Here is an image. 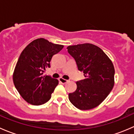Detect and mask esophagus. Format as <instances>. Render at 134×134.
Returning <instances> with one entry per match:
<instances>
[{
	"mask_svg": "<svg viewBox=\"0 0 134 134\" xmlns=\"http://www.w3.org/2000/svg\"><path fill=\"white\" fill-rule=\"evenodd\" d=\"M59 81L61 82V83H63V84H65V83H67V82H69V81L67 80L63 79V78H59Z\"/></svg>",
	"mask_w": 134,
	"mask_h": 134,
	"instance_id": "34e87169",
	"label": "esophagus"
}]
</instances>
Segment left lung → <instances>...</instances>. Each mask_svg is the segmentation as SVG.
I'll return each mask as SVG.
<instances>
[{
  "mask_svg": "<svg viewBox=\"0 0 134 134\" xmlns=\"http://www.w3.org/2000/svg\"><path fill=\"white\" fill-rule=\"evenodd\" d=\"M67 48L85 76V79L76 82V90L69 94V99L80 110L94 108L106 99L114 86L113 63L100 48L91 43Z\"/></svg>",
  "mask_w": 134,
  "mask_h": 134,
  "instance_id": "1",
  "label": "left lung"
}]
</instances>
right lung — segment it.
Masks as SVG:
<instances>
[{"label":"right lung","instance_id":"obj_1","mask_svg":"<svg viewBox=\"0 0 134 134\" xmlns=\"http://www.w3.org/2000/svg\"><path fill=\"white\" fill-rule=\"evenodd\" d=\"M63 48L44 38L34 40L22 51L13 73L16 89L25 101L40 106L48 102L58 80L44 75L52 56Z\"/></svg>","mask_w":134,"mask_h":134}]
</instances>
